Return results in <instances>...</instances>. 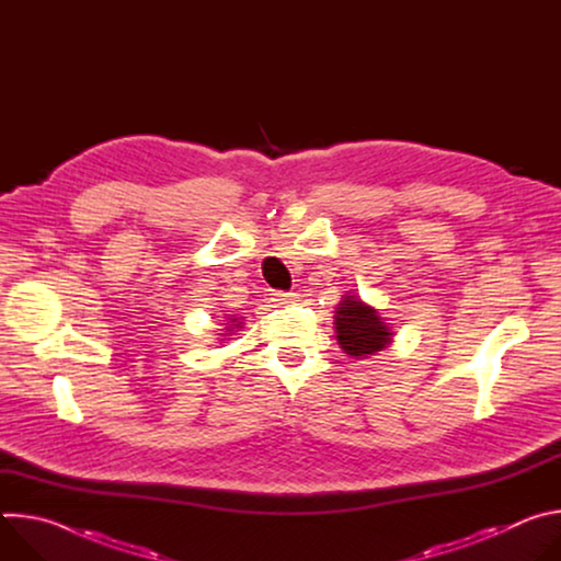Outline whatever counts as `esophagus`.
Instances as JSON below:
<instances>
[{
	"mask_svg": "<svg viewBox=\"0 0 561 561\" xmlns=\"http://www.w3.org/2000/svg\"><path fill=\"white\" fill-rule=\"evenodd\" d=\"M277 306H288V304H295L297 301V295L295 293H273L271 297Z\"/></svg>",
	"mask_w": 561,
	"mask_h": 561,
	"instance_id": "obj_1",
	"label": "esophagus"
}]
</instances>
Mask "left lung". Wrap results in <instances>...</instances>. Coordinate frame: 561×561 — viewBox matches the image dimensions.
Returning <instances> with one entry per match:
<instances>
[{
    "label": "left lung",
    "mask_w": 561,
    "mask_h": 561,
    "mask_svg": "<svg viewBox=\"0 0 561 561\" xmlns=\"http://www.w3.org/2000/svg\"><path fill=\"white\" fill-rule=\"evenodd\" d=\"M335 337L340 348L355 359H366L392 342V327L377 308L346 293L335 310Z\"/></svg>",
    "instance_id": "1"
}]
</instances>
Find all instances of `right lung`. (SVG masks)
<instances>
[{"instance_id":"1","label":"right lung","mask_w":561,"mask_h":561,"mask_svg":"<svg viewBox=\"0 0 561 561\" xmlns=\"http://www.w3.org/2000/svg\"><path fill=\"white\" fill-rule=\"evenodd\" d=\"M224 322H226V333H219V335H230L232 331H239V329L244 327V319L242 317H234V314H228Z\"/></svg>"}]
</instances>
